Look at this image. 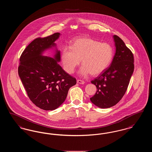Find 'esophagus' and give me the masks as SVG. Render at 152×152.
Wrapping results in <instances>:
<instances>
[{"label": "esophagus", "instance_id": "obj_1", "mask_svg": "<svg viewBox=\"0 0 152 152\" xmlns=\"http://www.w3.org/2000/svg\"><path fill=\"white\" fill-rule=\"evenodd\" d=\"M77 83L79 84H84L85 83L84 81H83V80L78 79L77 80Z\"/></svg>", "mask_w": 152, "mask_h": 152}]
</instances>
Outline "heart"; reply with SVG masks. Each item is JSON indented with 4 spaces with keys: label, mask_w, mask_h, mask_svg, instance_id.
I'll list each match as a JSON object with an SVG mask.
<instances>
[{
    "label": "heart",
    "mask_w": 152,
    "mask_h": 152,
    "mask_svg": "<svg viewBox=\"0 0 152 152\" xmlns=\"http://www.w3.org/2000/svg\"><path fill=\"white\" fill-rule=\"evenodd\" d=\"M113 56L114 48L110 44L91 37L77 39L71 47L65 46L61 52L65 72L73 73L81 60L79 73L84 76L90 73L92 75L100 74L111 64Z\"/></svg>",
    "instance_id": "b5f03b06"
}]
</instances>
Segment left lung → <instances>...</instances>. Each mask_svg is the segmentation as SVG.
I'll return each instance as SVG.
<instances>
[{
	"instance_id": "8db88e82",
	"label": "left lung",
	"mask_w": 152,
	"mask_h": 152,
	"mask_svg": "<svg viewBox=\"0 0 152 152\" xmlns=\"http://www.w3.org/2000/svg\"><path fill=\"white\" fill-rule=\"evenodd\" d=\"M116 53L110 65L91 81L97 88L91 102L101 108H108L117 104L125 94L133 74L134 56L123 40L114 35Z\"/></svg>"
}]
</instances>
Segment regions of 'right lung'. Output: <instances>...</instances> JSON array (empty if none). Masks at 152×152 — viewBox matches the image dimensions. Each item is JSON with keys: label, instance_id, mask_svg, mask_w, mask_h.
<instances>
[{"label": "right lung", "instance_id": "1", "mask_svg": "<svg viewBox=\"0 0 152 152\" xmlns=\"http://www.w3.org/2000/svg\"><path fill=\"white\" fill-rule=\"evenodd\" d=\"M59 36L57 32L36 38L20 57L18 73L27 95L36 107L45 110L58 108L65 101L69 89L76 84V79L58 64L60 51H56L55 58L41 55L55 45Z\"/></svg>", "mask_w": 152, "mask_h": 152}]
</instances>
